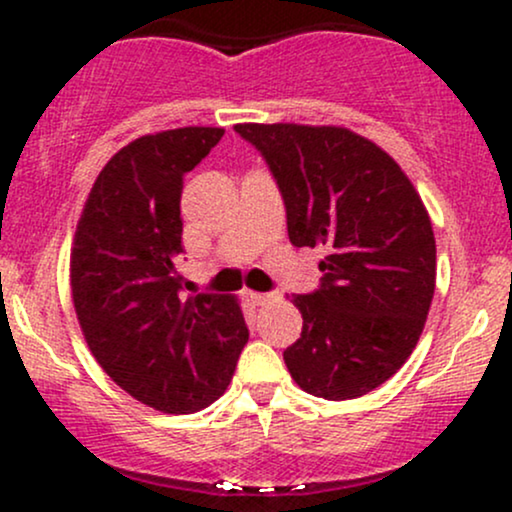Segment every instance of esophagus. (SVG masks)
Segmentation results:
<instances>
[{
  "instance_id": "1",
  "label": "esophagus",
  "mask_w": 512,
  "mask_h": 512,
  "mask_svg": "<svg viewBox=\"0 0 512 512\" xmlns=\"http://www.w3.org/2000/svg\"><path fill=\"white\" fill-rule=\"evenodd\" d=\"M276 296H279V293H274V291H272V293H257V291H255V293H250V301L255 303V305H264V303L274 301Z\"/></svg>"
}]
</instances>
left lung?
<instances>
[{
    "label": "left lung",
    "instance_id": "8db88e82",
    "mask_svg": "<svg viewBox=\"0 0 512 512\" xmlns=\"http://www.w3.org/2000/svg\"><path fill=\"white\" fill-rule=\"evenodd\" d=\"M267 163L296 248H325L320 286L293 296L301 339L284 351L301 390L354 399L414 351L436 289L424 202L380 146L344 127L236 125Z\"/></svg>",
    "mask_w": 512,
    "mask_h": 512
}]
</instances>
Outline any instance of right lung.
I'll use <instances>...</instances> for the list:
<instances>
[{
  "instance_id": "1",
  "label": "right lung",
  "mask_w": 512,
  "mask_h": 512,
  "mask_svg": "<svg viewBox=\"0 0 512 512\" xmlns=\"http://www.w3.org/2000/svg\"><path fill=\"white\" fill-rule=\"evenodd\" d=\"M221 127L134 139L105 163L72 250V298L88 349L122 390L166 414L226 392L248 325L226 293L182 296L185 173L221 142Z\"/></svg>"
}]
</instances>
